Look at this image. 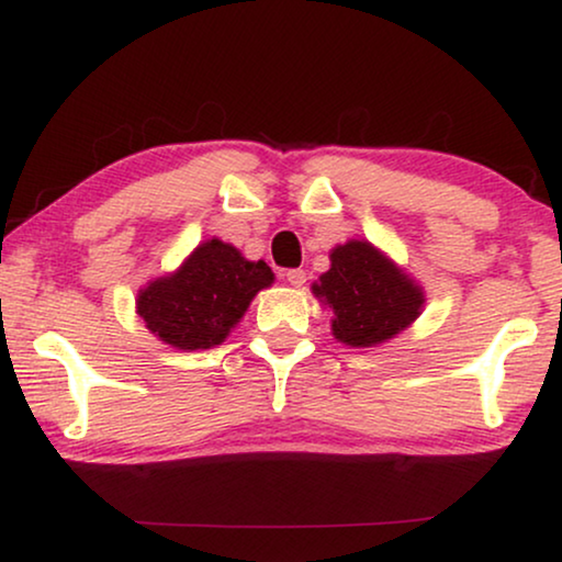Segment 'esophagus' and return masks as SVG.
<instances>
[{
	"mask_svg": "<svg viewBox=\"0 0 562 562\" xmlns=\"http://www.w3.org/2000/svg\"><path fill=\"white\" fill-rule=\"evenodd\" d=\"M286 281L291 283V286L302 289L304 283H306V273L302 271V268H289V271H286Z\"/></svg>",
	"mask_w": 562,
	"mask_h": 562,
	"instance_id": "34e87169",
	"label": "esophagus"
}]
</instances>
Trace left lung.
Listing matches in <instances>:
<instances>
[{
  "instance_id": "left-lung-1",
  "label": "left lung",
  "mask_w": 562,
  "mask_h": 562,
  "mask_svg": "<svg viewBox=\"0 0 562 562\" xmlns=\"http://www.w3.org/2000/svg\"><path fill=\"white\" fill-rule=\"evenodd\" d=\"M333 268L312 291L333 310V335L352 348L379 345L417 319L425 304L419 286L383 258L371 243H345L333 250Z\"/></svg>"
}]
</instances>
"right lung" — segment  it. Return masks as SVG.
I'll use <instances>...</instances> for the list:
<instances>
[{
    "label": "right lung",
    "instance_id": "1",
    "mask_svg": "<svg viewBox=\"0 0 562 562\" xmlns=\"http://www.w3.org/2000/svg\"><path fill=\"white\" fill-rule=\"evenodd\" d=\"M263 260L250 263L233 245L210 240L168 279L153 281L137 296V312L150 333L179 350H202L225 340L252 296L271 286Z\"/></svg>",
    "mask_w": 562,
    "mask_h": 562
}]
</instances>
